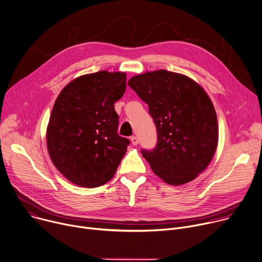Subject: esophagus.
<instances>
[{
  "label": "esophagus",
  "instance_id": "1",
  "mask_svg": "<svg viewBox=\"0 0 262 262\" xmlns=\"http://www.w3.org/2000/svg\"><path fill=\"white\" fill-rule=\"evenodd\" d=\"M130 141H132V144H133V145H135V146L139 144V139H138L136 136L132 137V138H130Z\"/></svg>",
  "mask_w": 262,
  "mask_h": 262
}]
</instances>
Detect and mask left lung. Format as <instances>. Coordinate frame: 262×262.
<instances>
[{
    "mask_svg": "<svg viewBox=\"0 0 262 262\" xmlns=\"http://www.w3.org/2000/svg\"><path fill=\"white\" fill-rule=\"evenodd\" d=\"M127 84L148 105L156 126V147L141 150L152 170L170 185L195 179L218 144L217 115L203 87L165 70L134 76Z\"/></svg>",
    "mask_w": 262,
    "mask_h": 262,
    "instance_id": "obj_1",
    "label": "left lung"
}]
</instances>
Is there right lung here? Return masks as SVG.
Returning a JSON list of instances; mask_svg holds the SVG:
<instances>
[{"label": "right lung", "mask_w": 262, "mask_h": 262, "mask_svg": "<svg viewBox=\"0 0 262 262\" xmlns=\"http://www.w3.org/2000/svg\"><path fill=\"white\" fill-rule=\"evenodd\" d=\"M125 89V73L100 71L74 79L58 95L47 126V149L72 183L94 188L113 178L129 145L117 133L114 108Z\"/></svg>", "instance_id": "obj_1"}]
</instances>
